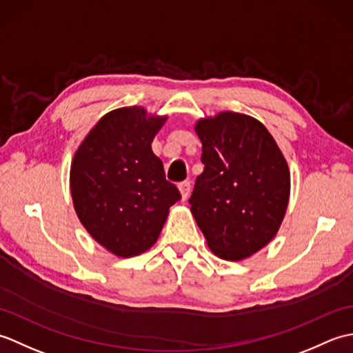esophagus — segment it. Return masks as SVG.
<instances>
[{
  "instance_id": "1",
  "label": "esophagus",
  "mask_w": 353,
  "mask_h": 353,
  "mask_svg": "<svg viewBox=\"0 0 353 353\" xmlns=\"http://www.w3.org/2000/svg\"><path fill=\"white\" fill-rule=\"evenodd\" d=\"M179 191H181V199H182V201H185L186 199L190 197V191H191V185H190V182H182V183H179Z\"/></svg>"
}]
</instances>
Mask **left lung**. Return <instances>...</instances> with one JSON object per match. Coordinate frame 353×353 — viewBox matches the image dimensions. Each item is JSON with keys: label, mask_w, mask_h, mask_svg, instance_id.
Returning <instances> with one entry per match:
<instances>
[{"label": "left lung", "mask_w": 353, "mask_h": 353, "mask_svg": "<svg viewBox=\"0 0 353 353\" xmlns=\"http://www.w3.org/2000/svg\"><path fill=\"white\" fill-rule=\"evenodd\" d=\"M205 170L190 199L208 247L243 261L272 241L287 212L291 177L272 133L256 118L223 110L194 125Z\"/></svg>", "instance_id": "8db88e82"}]
</instances>
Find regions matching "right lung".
<instances>
[{
	"instance_id": "add662e5",
	"label": "right lung",
	"mask_w": 353,
	"mask_h": 353,
	"mask_svg": "<svg viewBox=\"0 0 353 353\" xmlns=\"http://www.w3.org/2000/svg\"><path fill=\"white\" fill-rule=\"evenodd\" d=\"M167 115L125 106L103 115L74 153L72 205L97 243L118 258L147 252L181 199L152 150Z\"/></svg>"
}]
</instances>
